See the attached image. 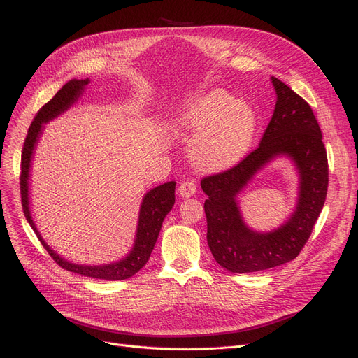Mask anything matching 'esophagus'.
Wrapping results in <instances>:
<instances>
[{"label": "esophagus", "mask_w": 358, "mask_h": 358, "mask_svg": "<svg viewBox=\"0 0 358 358\" xmlns=\"http://www.w3.org/2000/svg\"><path fill=\"white\" fill-rule=\"evenodd\" d=\"M196 190H197V185L194 184V181H190V180H187V181L181 182L180 187H178L180 196H181V197H185V199L194 196V194H196Z\"/></svg>", "instance_id": "1"}]
</instances>
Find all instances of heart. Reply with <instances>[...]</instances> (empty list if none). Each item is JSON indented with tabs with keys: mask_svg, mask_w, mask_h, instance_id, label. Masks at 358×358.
Returning a JSON list of instances; mask_svg holds the SVG:
<instances>
[{
	"mask_svg": "<svg viewBox=\"0 0 358 358\" xmlns=\"http://www.w3.org/2000/svg\"><path fill=\"white\" fill-rule=\"evenodd\" d=\"M171 124L193 135L189 155L204 169H223L238 164L248 154L255 139L257 113L223 90H212L180 104Z\"/></svg>",
	"mask_w": 358,
	"mask_h": 358,
	"instance_id": "heart-1",
	"label": "heart"
}]
</instances>
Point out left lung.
I'll return each instance as SVG.
<instances>
[{"label": "left lung", "instance_id": "obj_1", "mask_svg": "<svg viewBox=\"0 0 358 358\" xmlns=\"http://www.w3.org/2000/svg\"><path fill=\"white\" fill-rule=\"evenodd\" d=\"M273 117L259 146L228 171L206 177L201 190L208 219V243L217 264L231 273H254L294 259L309 239L328 192V159L310 106L271 77ZM287 157L296 168L298 199L291 216L271 231H255L243 220L237 197L262 167Z\"/></svg>", "mask_w": 358, "mask_h": 358}]
</instances>
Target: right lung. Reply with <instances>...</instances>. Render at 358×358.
I'll list each match as a JSON object with an SVG mask.
<instances>
[{
    "mask_svg": "<svg viewBox=\"0 0 358 358\" xmlns=\"http://www.w3.org/2000/svg\"><path fill=\"white\" fill-rule=\"evenodd\" d=\"M88 84H90V78L68 81L58 92L55 94V97L39 110L33 123L30 124L27 138L23 146V154H22L20 190H22L23 210L31 229L42 242L45 250L62 268L85 275V277H91V278L111 280V281L126 280V278H130L131 275H135L148 262L150 252H152L157 243L162 222L165 216L171 212L173 206L176 203V181L164 182L155 187V189L149 190L143 196L141 209H139L136 234H135L131 250L123 258L108 262V264H99V266L77 264V262L68 261L66 258L61 257L58 252L53 251L48 245V242L41 235L39 229H37L36 223L33 220L31 209H30V168H31V161L34 157L37 142H39L43 134V124L49 123L50 120L56 119L58 116H61L62 113L69 110L83 97V94L85 92V88Z\"/></svg>",
    "mask_w": 358,
    "mask_h": 358,
    "instance_id": "right-lung-1",
    "label": "right lung"
}]
</instances>
